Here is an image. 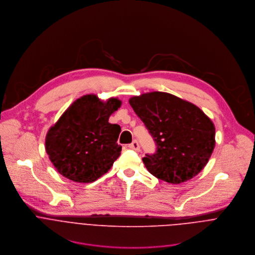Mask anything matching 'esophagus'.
Returning a JSON list of instances; mask_svg holds the SVG:
<instances>
[{"instance_id": "34e87169", "label": "esophagus", "mask_w": 255, "mask_h": 255, "mask_svg": "<svg viewBox=\"0 0 255 255\" xmlns=\"http://www.w3.org/2000/svg\"><path fill=\"white\" fill-rule=\"evenodd\" d=\"M128 147L131 148V149H133V150H136V151L139 150V144H138L137 140H133L130 144H128Z\"/></svg>"}]
</instances>
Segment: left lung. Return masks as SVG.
Listing matches in <instances>:
<instances>
[{"instance_id": "8db88e82", "label": "left lung", "mask_w": 255, "mask_h": 255, "mask_svg": "<svg viewBox=\"0 0 255 255\" xmlns=\"http://www.w3.org/2000/svg\"><path fill=\"white\" fill-rule=\"evenodd\" d=\"M128 102L156 142V152L142 158L152 175L178 184L204 168L215 146V128L198 107L163 92Z\"/></svg>"}]
</instances>
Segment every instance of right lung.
I'll return each mask as SVG.
<instances>
[{
    "mask_svg": "<svg viewBox=\"0 0 255 255\" xmlns=\"http://www.w3.org/2000/svg\"><path fill=\"white\" fill-rule=\"evenodd\" d=\"M122 106L118 98L102 101L91 94L76 100L46 135V151L56 169L81 183L107 173L120 156L119 125L109 123Z\"/></svg>",
    "mask_w": 255,
    "mask_h": 255,
    "instance_id": "1",
    "label": "right lung"
}]
</instances>
